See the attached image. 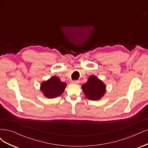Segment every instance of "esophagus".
<instances>
[{
    "label": "esophagus",
    "mask_w": 148,
    "mask_h": 148,
    "mask_svg": "<svg viewBox=\"0 0 148 148\" xmlns=\"http://www.w3.org/2000/svg\"><path fill=\"white\" fill-rule=\"evenodd\" d=\"M71 84H78L79 83V81L78 80H73V81H71Z\"/></svg>",
    "instance_id": "obj_1"
}]
</instances>
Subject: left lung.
<instances>
[{"instance_id":"8db88e82","label":"left lung","mask_w":148,"mask_h":148,"mask_svg":"<svg viewBox=\"0 0 148 148\" xmlns=\"http://www.w3.org/2000/svg\"><path fill=\"white\" fill-rule=\"evenodd\" d=\"M82 88L85 96L88 99L92 101L100 99L106 91L105 84L95 75L90 76L87 82L83 84Z\"/></svg>"}]
</instances>
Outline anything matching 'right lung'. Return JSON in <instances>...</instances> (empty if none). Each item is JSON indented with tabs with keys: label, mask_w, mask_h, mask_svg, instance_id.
Listing matches in <instances>:
<instances>
[{
	"label": "right lung",
	"mask_w": 148,
	"mask_h": 148,
	"mask_svg": "<svg viewBox=\"0 0 148 148\" xmlns=\"http://www.w3.org/2000/svg\"><path fill=\"white\" fill-rule=\"evenodd\" d=\"M66 84L62 82L59 77L53 76L41 84V90L44 96L51 99L60 96L65 91Z\"/></svg>",
	"instance_id": "right-lung-1"
}]
</instances>
